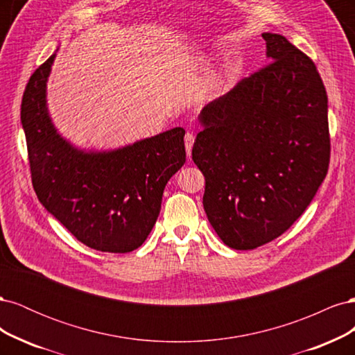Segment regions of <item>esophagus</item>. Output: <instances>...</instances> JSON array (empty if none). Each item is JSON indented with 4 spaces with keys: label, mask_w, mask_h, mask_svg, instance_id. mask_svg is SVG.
I'll list each match as a JSON object with an SVG mask.
<instances>
[{
    "label": "esophagus",
    "mask_w": 355,
    "mask_h": 355,
    "mask_svg": "<svg viewBox=\"0 0 355 355\" xmlns=\"http://www.w3.org/2000/svg\"><path fill=\"white\" fill-rule=\"evenodd\" d=\"M194 141H196V136L192 135L191 132H188V133L185 135V149H187L188 158H191V153H192V145H194Z\"/></svg>",
    "instance_id": "34e87169"
}]
</instances>
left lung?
Returning <instances> with one entry per match:
<instances>
[{
	"label": "left lung",
	"instance_id": "1",
	"mask_svg": "<svg viewBox=\"0 0 355 355\" xmlns=\"http://www.w3.org/2000/svg\"><path fill=\"white\" fill-rule=\"evenodd\" d=\"M262 38L271 63L204 106L192 146L206 179L207 219L235 250L256 249L292 227L330 159L327 94L314 62L283 35Z\"/></svg>",
	"mask_w": 355,
	"mask_h": 355
}]
</instances>
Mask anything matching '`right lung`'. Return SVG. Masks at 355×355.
<instances>
[{"mask_svg":"<svg viewBox=\"0 0 355 355\" xmlns=\"http://www.w3.org/2000/svg\"><path fill=\"white\" fill-rule=\"evenodd\" d=\"M56 51L32 73L20 108L32 185L46 210L83 244L133 252L154 228L167 182L185 164V130L175 127L110 151L72 145L47 106Z\"/></svg>","mask_w":355,"mask_h":355,"instance_id":"right-lung-1","label":"right lung"}]
</instances>
